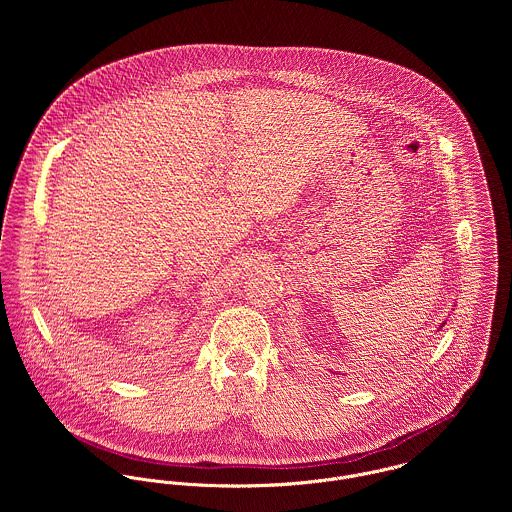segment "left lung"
Returning <instances> with one entry per match:
<instances>
[{
  "label": "left lung",
  "mask_w": 512,
  "mask_h": 512,
  "mask_svg": "<svg viewBox=\"0 0 512 512\" xmlns=\"http://www.w3.org/2000/svg\"><path fill=\"white\" fill-rule=\"evenodd\" d=\"M443 325H445V321H443V323H439V329H441V327H443ZM438 329V331H439ZM329 370H331V368H329ZM331 372H333V370H331ZM333 374H339V372H333Z\"/></svg>",
  "instance_id": "8db88e82"
}]
</instances>
